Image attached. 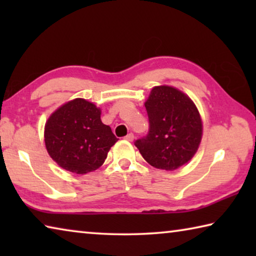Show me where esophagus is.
<instances>
[{
    "instance_id": "esophagus-1",
    "label": "esophagus",
    "mask_w": 256,
    "mask_h": 256,
    "mask_svg": "<svg viewBox=\"0 0 256 256\" xmlns=\"http://www.w3.org/2000/svg\"><path fill=\"white\" fill-rule=\"evenodd\" d=\"M133 138H134L133 133H128V136H125V140H128V141H133Z\"/></svg>"
}]
</instances>
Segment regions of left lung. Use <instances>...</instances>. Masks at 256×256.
Instances as JSON below:
<instances>
[{
  "instance_id": "obj_1",
  "label": "left lung",
  "mask_w": 256,
  "mask_h": 256,
  "mask_svg": "<svg viewBox=\"0 0 256 256\" xmlns=\"http://www.w3.org/2000/svg\"><path fill=\"white\" fill-rule=\"evenodd\" d=\"M149 132L134 142L146 162L175 170L190 162L201 142L202 122L194 102L180 90L154 86L144 104Z\"/></svg>"
}]
</instances>
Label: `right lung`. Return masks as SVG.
Segmentation results:
<instances>
[{"label":"right lung","mask_w":256,"mask_h":256,"mask_svg":"<svg viewBox=\"0 0 256 256\" xmlns=\"http://www.w3.org/2000/svg\"><path fill=\"white\" fill-rule=\"evenodd\" d=\"M100 110L82 98L66 102L45 125V144L60 167L76 174L98 170L118 140L102 124Z\"/></svg>","instance_id":"1"}]
</instances>
